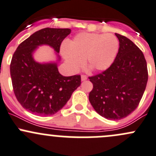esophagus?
Returning <instances> with one entry per match:
<instances>
[{"mask_svg": "<svg viewBox=\"0 0 156 156\" xmlns=\"http://www.w3.org/2000/svg\"><path fill=\"white\" fill-rule=\"evenodd\" d=\"M87 79V77L86 75H81V81H85V80Z\"/></svg>", "mask_w": 156, "mask_h": 156, "instance_id": "obj_1", "label": "esophagus"}]
</instances>
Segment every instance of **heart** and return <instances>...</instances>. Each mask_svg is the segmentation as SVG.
I'll return each instance as SVG.
<instances>
[{
  "label": "heart",
  "mask_w": 156,
  "mask_h": 156,
  "mask_svg": "<svg viewBox=\"0 0 156 156\" xmlns=\"http://www.w3.org/2000/svg\"><path fill=\"white\" fill-rule=\"evenodd\" d=\"M63 48L62 55L73 71L82 67L83 60L90 72H100L109 68L115 59L119 42L112 34L83 32L75 35Z\"/></svg>",
  "instance_id": "1"
}]
</instances>
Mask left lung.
<instances>
[{
	"label": "left lung",
	"mask_w": 156,
	"mask_h": 156,
	"mask_svg": "<svg viewBox=\"0 0 156 156\" xmlns=\"http://www.w3.org/2000/svg\"><path fill=\"white\" fill-rule=\"evenodd\" d=\"M119 49L109 68L89 77L93 89L89 100L103 117L119 120L133 112L139 105L148 81L146 61L133 41L115 33Z\"/></svg>",
	"instance_id": "8db88e82"
}]
</instances>
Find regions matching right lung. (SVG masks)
Masks as SVG:
<instances>
[{
	"label": "right lung",
	"mask_w": 156,
	"mask_h": 156,
	"mask_svg": "<svg viewBox=\"0 0 156 156\" xmlns=\"http://www.w3.org/2000/svg\"><path fill=\"white\" fill-rule=\"evenodd\" d=\"M70 32L69 29H42L22 42L14 52L10 67L14 94L21 106L33 114H55L81 85L80 75L65 77L58 71L56 62L39 63L33 58L40 45H49L59 53L61 43Z\"/></svg>",
	"instance_id": "1"
}]
</instances>
